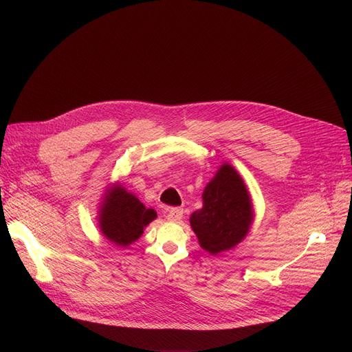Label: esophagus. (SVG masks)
I'll use <instances>...</instances> for the list:
<instances>
[{"instance_id": "esophagus-1", "label": "esophagus", "mask_w": 352, "mask_h": 352, "mask_svg": "<svg viewBox=\"0 0 352 352\" xmlns=\"http://www.w3.org/2000/svg\"><path fill=\"white\" fill-rule=\"evenodd\" d=\"M184 216V210L181 208H171L167 212V219L171 221H179Z\"/></svg>"}]
</instances>
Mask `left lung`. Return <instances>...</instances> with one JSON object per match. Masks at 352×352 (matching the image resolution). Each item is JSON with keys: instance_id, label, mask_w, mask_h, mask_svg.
<instances>
[{"instance_id": "8db88e82", "label": "left lung", "mask_w": 352, "mask_h": 352, "mask_svg": "<svg viewBox=\"0 0 352 352\" xmlns=\"http://www.w3.org/2000/svg\"><path fill=\"white\" fill-rule=\"evenodd\" d=\"M204 208L190 216L200 246L212 255L234 248L249 231L252 204L242 178L224 164L204 192Z\"/></svg>"}]
</instances>
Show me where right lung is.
<instances>
[{
	"mask_svg": "<svg viewBox=\"0 0 352 352\" xmlns=\"http://www.w3.org/2000/svg\"><path fill=\"white\" fill-rule=\"evenodd\" d=\"M157 217L153 209H146L140 200L124 188H116L104 200L100 214L103 234L120 246H128L143 232V228Z\"/></svg>",
	"mask_w": 352,
	"mask_h": 352,
	"instance_id": "add662e5",
	"label": "right lung"
}]
</instances>
